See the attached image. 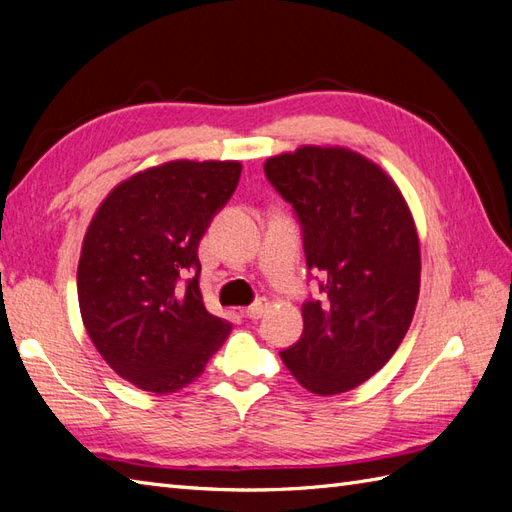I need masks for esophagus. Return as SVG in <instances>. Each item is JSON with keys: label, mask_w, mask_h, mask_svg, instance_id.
Wrapping results in <instances>:
<instances>
[{"label": "esophagus", "mask_w": 512, "mask_h": 512, "mask_svg": "<svg viewBox=\"0 0 512 512\" xmlns=\"http://www.w3.org/2000/svg\"><path fill=\"white\" fill-rule=\"evenodd\" d=\"M266 312H268V301H266V299H259V301H255L253 305H248L244 314H246L248 318H251V320H257V318L264 316Z\"/></svg>", "instance_id": "esophagus-1"}]
</instances>
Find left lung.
Instances as JSON below:
<instances>
[{
	"label": "left lung",
	"mask_w": 512,
	"mask_h": 512,
	"mask_svg": "<svg viewBox=\"0 0 512 512\" xmlns=\"http://www.w3.org/2000/svg\"><path fill=\"white\" fill-rule=\"evenodd\" d=\"M264 172L301 224L307 270L320 275L303 334L281 360L316 395L347 392L392 358L412 323L421 285L412 213L390 176L347 148L303 146L270 157Z\"/></svg>",
	"instance_id": "obj_1"
}]
</instances>
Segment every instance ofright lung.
<instances>
[{"label":"right lung","instance_id":"right-lung-1","mask_svg":"<svg viewBox=\"0 0 512 512\" xmlns=\"http://www.w3.org/2000/svg\"><path fill=\"white\" fill-rule=\"evenodd\" d=\"M237 161H170L104 198L78 261V303L95 349L141 390L192 384L231 323L207 312L198 244L240 181Z\"/></svg>","mask_w":512,"mask_h":512}]
</instances>
